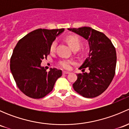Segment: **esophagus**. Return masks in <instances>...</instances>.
Segmentation results:
<instances>
[{"label": "esophagus", "instance_id": "esophagus-1", "mask_svg": "<svg viewBox=\"0 0 129 129\" xmlns=\"http://www.w3.org/2000/svg\"><path fill=\"white\" fill-rule=\"evenodd\" d=\"M69 72H67V71H63V72H62V74H69Z\"/></svg>", "mask_w": 129, "mask_h": 129}]
</instances>
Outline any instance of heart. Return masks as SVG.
Segmentation results:
<instances>
[{"instance_id":"obj_1","label":"heart","mask_w":129,"mask_h":129,"mask_svg":"<svg viewBox=\"0 0 129 129\" xmlns=\"http://www.w3.org/2000/svg\"><path fill=\"white\" fill-rule=\"evenodd\" d=\"M67 40L69 44L70 45V46L72 47V49L74 50H78L79 49V48L80 47V45H81V40H80V39L78 36H71L67 37ZM56 46L57 41L55 40V41H54L52 43L51 46H50V50L51 51H54L55 48H56ZM72 63V61L68 59H62L61 60H60L59 62H58V64H59V66L60 67H62L63 69H69Z\"/></svg>"}]
</instances>
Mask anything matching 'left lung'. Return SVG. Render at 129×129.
Instances as JSON below:
<instances>
[{"label": "left lung", "instance_id": "obj_1", "mask_svg": "<svg viewBox=\"0 0 129 129\" xmlns=\"http://www.w3.org/2000/svg\"><path fill=\"white\" fill-rule=\"evenodd\" d=\"M68 30L87 40L90 47L89 56L79 68L84 72L87 67L90 72L78 74L73 88L86 98L97 97L107 89L115 75L117 62L115 47L104 34L89 27Z\"/></svg>", "mask_w": 129, "mask_h": 129}]
</instances>
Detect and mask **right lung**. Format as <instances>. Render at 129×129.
<instances>
[{
  "label": "right lung",
  "instance_id": "add662e5",
  "mask_svg": "<svg viewBox=\"0 0 129 129\" xmlns=\"http://www.w3.org/2000/svg\"><path fill=\"white\" fill-rule=\"evenodd\" d=\"M63 30L64 28L35 30L22 38L14 48L10 71L19 89L28 97H44L62 76L61 70L54 68L47 72L40 63L50 54L52 43Z\"/></svg>",
  "mask_w": 129,
  "mask_h": 129
}]
</instances>
